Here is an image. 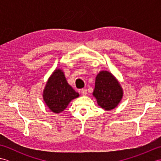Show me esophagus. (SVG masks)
Segmentation results:
<instances>
[{"instance_id":"esophagus-1","label":"esophagus","mask_w":161,"mask_h":161,"mask_svg":"<svg viewBox=\"0 0 161 161\" xmlns=\"http://www.w3.org/2000/svg\"><path fill=\"white\" fill-rule=\"evenodd\" d=\"M81 93L82 95H86L87 94V90L85 89V88H84V89H81Z\"/></svg>"}]
</instances>
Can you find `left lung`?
Listing matches in <instances>:
<instances>
[{
    "mask_svg": "<svg viewBox=\"0 0 161 161\" xmlns=\"http://www.w3.org/2000/svg\"><path fill=\"white\" fill-rule=\"evenodd\" d=\"M93 94L100 107L110 111L119 104L123 93L115 77L109 72L101 71L96 77Z\"/></svg>",
    "mask_w": 161,
    "mask_h": 161,
    "instance_id": "left-lung-1",
    "label": "left lung"
}]
</instances>
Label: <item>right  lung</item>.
I'll return each instance as SVG.
<instances>
[{"label": "right lung", "mask_w": 161, "mask_h": 161, "mask_svg": "<svg viewBox=\"0 0 161 161\" xmlns=\"http://www.w3.org/2000/svg\"><path fill=\"white\" fill-rule=\"evenodd\" d=\"M43 96L50 110L59 114L72 100L79 97V93L68 84L63 72L57 69L46 84Z\"/></svg>", "instance_id": "right-lung-1"}]
</instances>
